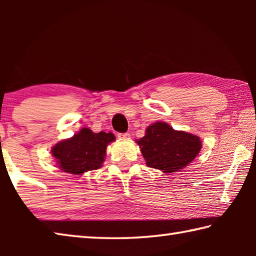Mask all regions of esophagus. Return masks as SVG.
Wrapping results in <instances>:
<instances>
[{
  "instance_id": "34e87169",
  "label": "esophagus",
  "mask_w": 256,
  "mask_h": 256,
  "mask_svg": "<svg viewBox=\"0 0 256 256\" xmlns=\"http://www.w3.org/2000/svg\"><path fill=\"white\" fill-rule=\"evenodd\" d=\"M118 138H120V140H126V138H130V134L128 133H118Z\"/></svg>"
}]
</instances>
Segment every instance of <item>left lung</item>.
<instances>
[{"instance_id":"8db88e82","label":"left lung","mask_w":256,"mask_h":256,"mask_svg":"<svg viewBox=\"0 0 256 256\" xmlns=\"http://www.w3.org/2000/svg\"><path fill=\"white\" fill-rule=\"evenodd\" d=\"M146 164L164 172H175L188 166L200 152L202 144L198 136L175 131L170 124L156 122L136 140Z\"/></svg>"}]
</instances>
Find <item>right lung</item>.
<instances>
[{"label": "right lung", "mask_w": 256, "mask_h": 256, "mask_svg": "<svg viewBox=\"0 0 256 256\" xmlns=\"http://www.w3.org/2000/svg\"><path fill=\"white\" fill-rule=\"evenodd\" d=\"M112 141L115 136L112 132L94 133L84 128L72 138L56 144L52 148V154L63 172L81 175L102 167L107 146Z\"/></svg>", "instance_id": "add662e5"}]
</instances>
